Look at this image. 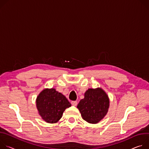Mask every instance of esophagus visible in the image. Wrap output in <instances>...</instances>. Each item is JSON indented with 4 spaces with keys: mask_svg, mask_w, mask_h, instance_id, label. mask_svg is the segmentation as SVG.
<instances>
[{
    "mask_svg": "<svg viewBox=\"0 0 149 149\" xmlns=\"http://www.w3.org/2000/svg\"><path fill=\"white\" fill-rule=\"evenodd\" d=\"M71 104H72V105H73V106H76L77 105V101H72L71 102Z\"/></svg>",
    "mask_w": 149,
    "mask_h": 149,
    "instance_id": "1",
    "label": "esophagus"
}]
</instances>
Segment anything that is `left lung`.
Masks as SVG:
<instances>
[{"instance_id": "left-lung-1", "label": "left lung", "mask_w": 149, "mask_h": 149, "mask_svg": "<svg viewBox=\"0 0 149 149\" xmlns=\"http://www.w3.org/2000/svg\"><path fill=\"white\" fill-rule=\"evenodd\" d=\"M109 106L107 93L101 88L89 89L85 93V97L77 105L81 115L89 123L96 124L106 115Z\"/></svg>"}]
</instances>
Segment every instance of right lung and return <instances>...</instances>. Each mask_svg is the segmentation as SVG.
<instances>
[{
    "label": "right lung",
    "instance_id": "obj_1",
    "mask_svg": "<svg viewBox=\"0 0 149 149\" xmlns=\"http://www.w3.org/2000/svg\"><path fill=\"white\" fill-rule=\"evenodd\" d=\"M37 108L42 118L48 123H57L71 104L55 89L43 90L37 98Z\"/></svg>",
    "mask_w": 149,
    "mask_h": 149
}]
</instances>
